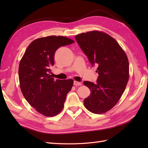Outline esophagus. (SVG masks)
I'll return each mask as SVG.
<instances>
[{"label":"esophagus","instance_id":"1","mask_svg":"<svg viewBox=\"0 0 148 148\" xmlns=\"http://www.w3.org/2000/svg\"><path fill=\"white\" fill-rule=\"evenodd\" d=\"M81 84H82V83L81 82H78V81H74V85L75 86H81Z\"/></svg>","mask_w":148,"mask_h":148}]
</instances>
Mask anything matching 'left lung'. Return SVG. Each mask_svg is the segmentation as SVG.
<instances>
[{
	"label": "left lung",
	"instance_id": "obj_1",
	"mask_svg": "<svg viewBox=\"0 0 148 148\" xmlns=\"http://www.w3.org/2000/svg\"><path fill=\"white\" fill-rule=\"evenodd\" d=\"M92 66L97 67V83L84 81L91 93L84 100L85 108L102 114L114 107L123 93L129 79V63L116 40L99 31L82 33L75 37Z\"/></svg>",
	"mask_w": 148,
	"mask_h": 148
}]
</instances>
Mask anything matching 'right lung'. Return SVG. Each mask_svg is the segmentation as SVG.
<instances>
[{"label":"right lung","mask_w":148,"mask_h":148,"mask_svg":"<svg viewBox=\"0 0 148 148\" xmlns=\"http://www.w3.org/2000/svg\"><path fill=\"white\" fill-rule=\"evenodd\" d=\"M74 42L64 36H51L37 39L31 42L20 62L18 76L22 93L36 111L45 116L60 112L74 81L52 77L50 67L60 47Z\"/></svg>","instance_id":"right-lung-1"}]
</instances>
